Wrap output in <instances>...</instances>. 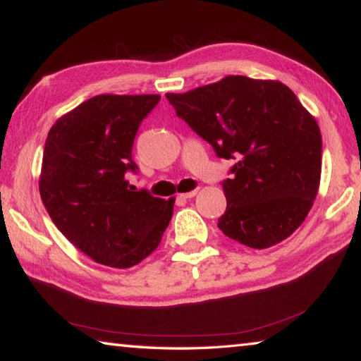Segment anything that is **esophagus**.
<instances>
[{
	"label": "esophagus",
	"instance_id": "34e87169",
	"mask_svg": "<svg viewBox=\"0 0 361 361\" xmlns=\"http://www.w3.org/2000/svg\"><path fill=\"white\" fill-rule=\"evenodd\" d=\"M195 194H197V189H194V191H189V192H183L180 195H181V197H185V199H191V197H194Z\"/></svg>",
	"mask_w": 361,
	"mask_h": 361
}]
</instances>
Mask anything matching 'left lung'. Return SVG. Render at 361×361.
Returning a JSON list of instances; mask_svg holds the SVG:
<instances>
[{"mask_svg":"<svg viewBox=\"0 0 361 361\" xmlns=\"http://www.w3.org/2000/svg\"><path fill=\"white\" fill-rule=\"evenodd\" d=\"M166 97L219 157L237 161L223 183V234L256 250L290 237L312 209L322 175L320 127L295 92L272 79L226 76Z\"/></svg>","mask_w":361,"mask_h":361,"instance_id":"left-lung-1","label":"left lung"}]
</instances>
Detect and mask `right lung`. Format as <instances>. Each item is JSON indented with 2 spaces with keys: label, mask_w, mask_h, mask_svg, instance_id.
Listing matches in <instances>:
<instances>
[{
  "label": "right lung",
  "mask_w": 361,
  "mask_h": 361,
  "mask_svg": "<svg viewBox=\"0 0 361 361\" xmlns=\"http://www.w3.org/2000/svg\"><path fill=\"white\" fill-rule=\"evenodd\" d=\"M161 95H95L56 121L47 133L39 194L49 216L99 264L127 269L157 248L173 213L164 200L130 191L132 146Z\"/></svg>",
  "instance_id": "1"
}]
</instances>
